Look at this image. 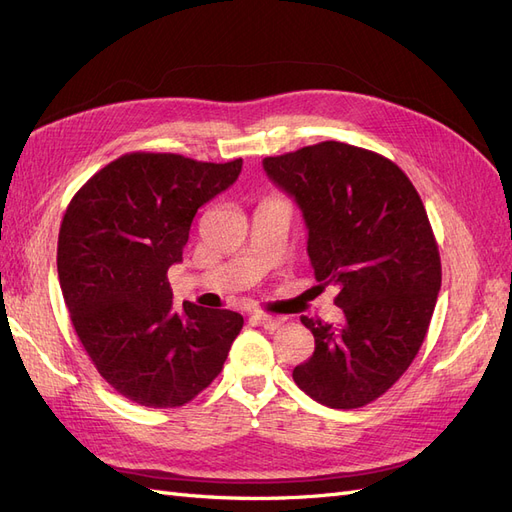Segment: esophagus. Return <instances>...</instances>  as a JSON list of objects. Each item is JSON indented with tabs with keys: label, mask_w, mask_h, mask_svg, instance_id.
<instances>
[{
	"label": "esophagus",
	"mask_w": 512,
	"mask_h": 512,
	"mask_svg": "<svg viewBox=\"0 0 512 512\" xmlns=\"http://www.w3.org/2000/svg\"><path fill=\"white\" fill-rule=\"evenodd\" d=\"M252 322L260 324V327H265V329H269V331H275V329H280V327H282V324H284V318L269 316V314H254V316H252Z\"/></svg>",
	"instance_id": "esophagus-1"
}]
</instances>
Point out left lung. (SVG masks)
Listing matches in <instances>:
<instances>
[{"label":"left lung","mask_w":512,"mask_h":512,"mask_svg":"<svg viewBox=\"0 0 512 512\" xmlns=\"http://www.w3.org/2000/svg\"><path fill=\"white\" fill-rule=\"evenodd\" d=\"M309 230L318 288L335 286L342 322L301 316L314 354L292 378L318 404L352 410L404 376L442 284L436 237L408 175L376 151L337 141L262 160Z\"/></svg>","instance_id":"left-lung-1"}]
</instances>
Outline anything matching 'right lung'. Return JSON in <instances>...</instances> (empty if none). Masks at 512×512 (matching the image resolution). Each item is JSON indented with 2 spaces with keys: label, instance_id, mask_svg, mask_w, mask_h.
Wrapping results in <instances>:
<instances>
[{
  "label": "right lung",
  "instance_id": "obj_1",
  "mask_svg": "<svg viewBox=\"0 0 512 512\" xmlns=\"http://www.w3.org/2000/svg\"><path fill=\"white\" fill-rule=\"evenodd\" d=\"M243 160L126 153L76 192L57 241L59 286L98 374L147 408H179L218 378L243 316L173 305L196 211L237 181Z\"/></svg>",
  "mask_w": 512,
  "mask_h": 512
}]
</instances>
